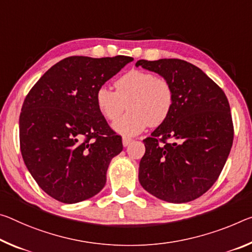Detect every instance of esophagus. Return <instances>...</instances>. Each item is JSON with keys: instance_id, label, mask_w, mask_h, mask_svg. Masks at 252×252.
I'll use <instances>...</instances> for the list:
<instances>
[{"instance_id": "34e87169", "label": "esophagus", "mask_w": 252, "mask_h": 252, "mask_svg": "<svg viewBox=\"0 0 252 252\" xmlns=\"http://www.w3.org/2000/svg\"><path fill=\"white\" fill-rule=\"evenodd\" d=\"M131 142H132V139H131V138H127V137H123V138H122L123 147H127V146L130 145Z\"/></svg>"}]
</instances>
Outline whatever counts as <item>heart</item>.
<instances>
[{
	"label": "heart",
	"mask_w": 252,
	"mask_h": 252,
	"mask_svg": "<svg viewBox=\"0 0 252 252\" xmlns=\"http://www.w3.org/2000/svg\"><path fill=\"white\" fill-rule=\"evenodd\" d=\"M114 86L117 91L99 86L95 93V103L99 113L109 121H115L126 104L129 112L113 125L118 133L135 135L148 126H157L173 110V86L167 79L150 71H127L115 81Z\"/></svg>",
	"instance_id": "obj_1"
}]
</instances>
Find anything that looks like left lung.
<instances>
[{"mask_svg": "<svg viewBox=\"0 0 252 252\" xmlns=\"http://www.w3.org/2000/svg\"><path fill=\"white\" fill-rule=\"evenodd\" d=\"M135 66L159 74L174 90L169 117L143 140L139 182L162 201H193L212 187L229 157L233 142L229 101L204 71L182 59H141Z\"/></svg>", "mask_w": 252, "mask_h": 252, "instance_id": "obj_1", "label": "left lung"}]
</instances>
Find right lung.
Masks as SVG:
<instances>
[{"label":"right lung","instance_id":"1","mask_svg":"<svg viewBox=\"0 0 252 252\" xmlns=\"http://www.w3.org/2000/svg\"><path fill=\"white\" fill-rule=\"evenodd\" d=\"M132 57L71 56L48 69L28 93L20 113V149L43 191L73 204L106 183L122 139L99 113L95 93Z\"/></svg>","mask_w":252,"mask_h":252}]
</instances>
